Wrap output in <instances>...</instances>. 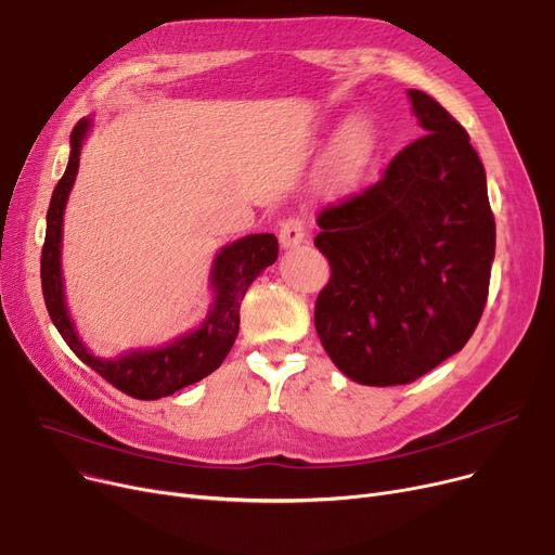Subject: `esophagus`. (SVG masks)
<instances>
[{
    "mask_svg": "<svg viewBox=\"0 0 555 555\" xmlns=\"http://www.w3.org/2000/svg\"><path fill=\"white\" fill-rule=\"evenodd\" d=\"M306 238V222L301 218H287L283 220L281 224V231H279V241H281V247H297L299 243H304Z\"/></svg>",
    "mask_w": 555,
    "mask_h": 555,
    "instance_id": "esophagus-1",
    "label": "esophagus"
}]
</instances>
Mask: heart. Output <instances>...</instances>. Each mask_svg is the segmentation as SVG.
<instances>
[{"instance_id":"1","label":"heart","mask_w":555,"mask_h":555,"mask_svg":"<svg viewBox=\"0 0 555 555\" xmlns=\"http://www.w3.org/2000/svg\"><path fill=\"white\" fill-rule=\"evenodd\" d=\"M373 145L371 126L364 119H351L333 145L328 159V178L335 189H346L356 182Z\"/></svg>"}]
</instances>
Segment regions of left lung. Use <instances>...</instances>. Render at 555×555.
<instances>
[{"mask_svg":"<svg viewBox=\"0 0 555 555\" xmlns=\"http://www.w3.org/2000/svg\"><path fill=\"white\" fill-rule=\"evenodd\" d=\"M425 137L383 178L317 218L331 281L314 328L333 364L366 387L410 385L479 324L494 258L486 170L454 116L410 90Z\"/></svg>","mask_w":555,"mask_h":555,"instance_id":"left-lung-1","label":"left lung"}]
</instances>
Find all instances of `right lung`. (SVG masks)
<instances>
[{
  "label": "right lung",
  "mask_w": 555,
  "mask_h": 555,
  "mask_svg": "<svg viewBox=\"0 0 555 555\" xmlns=\"http://www.w3.org/2000/svg\"><path fill=\"white\" fill-rule=\"evenodd\" d=\"M90 126V119H80L72 130L69 164L51 195L47 211V236L40 260L42 295L53 326L63 335L78 360L94 369L103 380L119 391L137 400H157L202 380V377H207L224 362L238 335L241 301L251 281L276 260L279 241L274 238V233H251V236L224 245L218 251L211 268V287L216 299L197 331H191L166 346L130 351L116 360H101L92 356L72 324V317L65 306V285L61 270L63 216L78 172L82 141Z\"/></svg>",
  "instance_id": "add662e5"
}]
</instances>
